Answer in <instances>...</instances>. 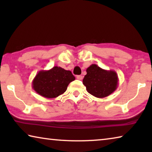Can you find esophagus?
Masks as SVG:
<instances>
[{
	"mask_svg": "<svg viewBox=\"0 0 152 152\" xmlns=\"http://www.w3.org/2000/svg\"><path fill=\"white\" fill-rule=\"evenodd\" d=\"M82 78H83V77H82V75H78V76H76V78L78 79V80H81L82 79Z\"/></svg>",
	"mask_w": 152,
	"mask_h": 152,
	"instance_id": "1",
	"label": "esophagus"
}]
</instances>
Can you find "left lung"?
I'll list each match as a JSON object with an SVG mask.
<instances>
[{
  "label": "left lung",
  "mask_w": 152,
  "mask_h": 152,
  "mask_svg": "<svg viewBox=\"0 0 152 152\" xmlns=\"http://www.w3.org/2000/svg\"><path fill=\"white\" fill-rule=\"evenodd\" d=\"M86 73L82 80L83 84L87 92L94 96L107 97L117 88L119 78L115 71L104 70L92 64L86 69Z\"/></svg>",
  "instance_id": "8db88e82"
}]
</instances>
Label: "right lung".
I'll return each mask as SVG.
<instances>
[{
	"mask_svg": "<svg viewBox=\"0 0 152 152\" xmlns=\"http://www.w3.org/2000/svg\"><path fill=\"white\" fill-rule=\"evenodd\" d=\"M75 80L71 71L54 66L49 70H41L32 81V88L46 99H54L66 92L68 84Z\"/></svg>",
	"mask_w": 152,
	"mask_h": 152,
	"instance_id": "obj_1",
	"label": "right lung"
}]
</instances>
